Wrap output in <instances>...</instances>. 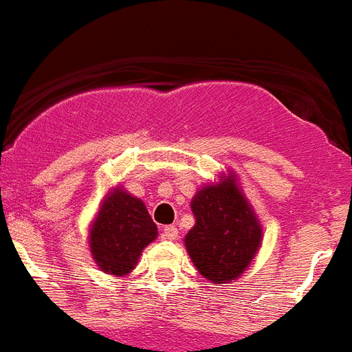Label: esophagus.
Segmentation results:
<instances>
[{
  "mask_svg": "<svg viewBox=\"0 0 352 352\" xmlns=\"http://www.w3.org/2000/svg\"><path fill=\"white\" fill-rule=\"evenodd\" d=\"M163 240H168V241L178 240V229H176L174 225H167V227L163 229Z\"/></svg>",
  "mask_w": 352,
  "mask_h": 352,
  "instance_id": "1",
  "label": "esophagus"
}]
</instances>
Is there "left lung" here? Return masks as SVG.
<instances>
[{
    "instance_id": "left-lung-1",
    "label": "left lung",
    "mask_w": 352,
    "mask_h": 352,
    "mask_svg": "<svg viewBox=\"0 0 352 352\" xmlns=\"http://www.w3.org/2000/svg\"><path fill=\"white\" fill-rule=\"evenodd\" d=\"M199 187L190 199L192 229L185 249L196 271L214 285L238 280L261 247V223L234 170Z\"/></svg>"
}]
</instances>
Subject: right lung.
<instances>
[{
  "mask_svg": "<svg viewBox=\"0 0 352 352\" xmlns=\"http://www.w3.org/2000/svg\"><path fill=\"white\" fill-rule=\"evenodd\" d=\"M158 238V227L143 199L114 187L105 194L89 227V251L101 271L127 276L138 265L143 249Z\"/></svg>",
  "mask_w": 352,
  "mask_h": 352,
  "instance_id": "right-lung-1",
  "label": "right lung"
}]
</instances>
